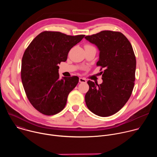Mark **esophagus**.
Returning <instances> with one entry per match:
<instances>
[{"label": "esophagus", "instance_id": "34e87169", "mask_svg": "<svg viewBox=\"0 0 157 157\" xmlns=\"http://www.w3.org/2000/svg\"><path fill=\"white\" fill-rule=\"evenodd\" d=\"M79 82H83V83H86L87 82L86 79L85 78H79Z\"/></svg>", "mask_w": 157, "mask_h": 157}]
</instances>
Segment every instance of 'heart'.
<instances>
[{"label":"heart","mask_w":157,"mask_h":157,"mask_svg":"<svg viewBox=\"0 0 157 157\" xmlns=\"http://www.w3.org/2000/svg\"><path fill=\"white\" fill-rule=\"evenodd\" d=\"M87 46H90V45H89V44H86V45H85V47H87Z\"/></svg>","instance_id":"1"}]
</instances>
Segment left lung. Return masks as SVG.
I'll return each instance as SVG.
<instances>
[{"label": "left lung", "mask_w": 157, "mask_h": 157, "mask_svg": "<svg viewBox=\"0 0 157 157\" xmlns=\"http://www.w3.org/2000/svg\"><path fill=\"white\" fill-rule=\"evenodd\" d=\"M84 38L98 48L96 65L104 70L101 72L102 84L87 81L89 89L85 102L94 114L108 117L120 110L131 96L136 79V56L128 40L119 32L104 30Z\"/></svg>", "instance_id": "obj_1"}]
</instances>
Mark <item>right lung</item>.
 I'll use <instances>...</instances> for the list:
<instances>
[{
  "label": "right lung",
  "mask_w": 157,
  "mask_h": 157,
  "mask_svg": "<svg viewBox=\"0 0 157 157\" xmlns=\"http://www.w3.org/2000/svg\"><path fill=\"white\" fill-rule=\"evenodd\" d=\"M84 36L44 31L25 50L21 60V81L28 99L40 113L53 116L64 108L79 78L59 79L58 64L66 61L70 50Z\"/></svg>",
  "instance_id": "1"
}]
</instances>
